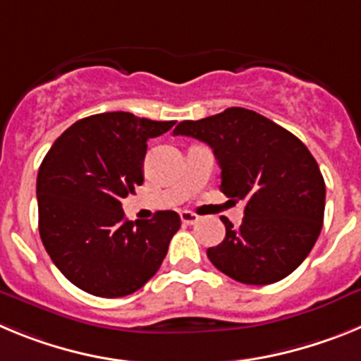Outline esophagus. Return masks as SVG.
Wrapping results in <instances>:
<instances>
[{
    "mask_svg": "<svg viewBox=\"0 0 361 361\" xmlns=\"http://www.w3.org/2000/svg\"><path fill=\"white\" fill-rule=\"evenodd\" d=\"M180 220H183L184 224L191 226L195 224V222H199V215L193 212H180Z\"/></svg>",
    "mask_w": 361,
    "mask_h": 361,
    "instance_id": "34e87169",
    "label": "esophagus"
}]
</instances>
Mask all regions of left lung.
<instances>
[{"label": "left lung", "instance_id": "obj_1", "mask_svg": "<svg viewBox=\"0 0 361 361\" xmlns=\"http://www.w3.org/2000/svg\"><path fill=\"white\" fill-rule=\"evenodd\" d=\"M173 135L212 146L222 170L220 191L245 200L238 228L222 219L226 238L208 250L213 266L250 286L291 275L324 224L325 183L307 146L267 117L238 106L183 121Z\"/></svg>", "mask_w": 361, "mask_h": 361}]
</instances>
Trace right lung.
<instances>
[{"instance_id": "add662e5", "label": "right lung", "mask_w": 361, "mask_h": 361, "mask_svg": "<svg viewBox=\"0 0 361 361\" xmlns=\"http://www.w3.org/2000/svg\"><path fill=\"white\" fill-rule=\"evenodd\" d=\"M175 121L106 111L57 137L37 173L39 235L63 275L82 291L119 298L141 289L161 267L180 228L175 212L126 220L121 200L141 186L148 139Z\"/></svg>"}]
</instances>
